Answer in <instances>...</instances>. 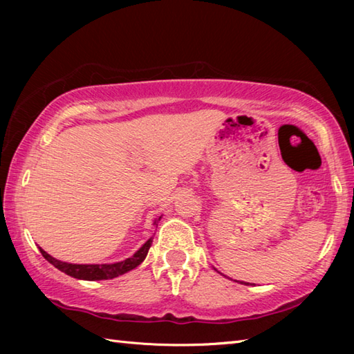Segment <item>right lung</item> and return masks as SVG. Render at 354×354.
Masks as SVG:
<instances>
[{
    "label": "right lung",
    "instance_id": "1",
    "mask_svg": "<svg viewBox=\"0 0 354 354\" xmlns=\"http://www.w3.org/2000/svg\"><path fill=\"white\" fill-rule=\"evenodd\" d=\"M152 242L153 239H149L131 259H126L124 261H120V263H114V265H73V263H64L61 260L53 259L51 255H48L44 250H41V248L39 251L44 255L45 260H48L53 266L57 268L59 270H62V272H65L66 275L80 278V280L94 281V280H109V278H115L118 275L129 272V270L141 265L142 260L146 259L150 246H152Z\"/></svg>",
    "mask_w": 354,
    "mask_h": 354
}]
</instances>
